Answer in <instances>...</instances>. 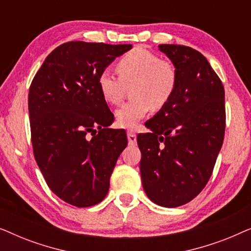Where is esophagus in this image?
I'll list each match as a JSON object with an SVG mask.
<instances>
[{
  "label": "esophagus",
  "instance_id": "obj_1",
  "mask_svg": "<svg viewBox=\"0 0 251 251\" xmlns=\"http://www.w3.org/2000/svg\"><path fill=\"white\" fill-rule=\"evenodd\" d=\"M126 136H128V142L130 145H135V144L137 143V136L135 132L132 131H128V133H126Z\"/></svg>",
  "mask_w": 251,
  "mask_h": 251
}]
</instances>
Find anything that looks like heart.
Here are the masks:
<instances>
[{"label":"heart","instance_id":"heart-1","mask_svg":"<svg viewBox=\"0 0 251 251\" xmlns=\"http://www.w3.org/2000/svg\"><path fill=\"white\" fill-rule=\"evenodd\" d=\"M119 76L109 70L100 72L97 85L108 104H118L129 87L132 99L115 111L116 122L123 128H135L151 108H162L173 97L177 87V68L170 60L160 59L145 49L130 51L116 63Z\"/></svg>","mask_w":251,"mask_h":251}]
</instances>
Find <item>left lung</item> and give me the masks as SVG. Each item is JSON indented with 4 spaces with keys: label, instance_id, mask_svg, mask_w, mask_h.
<instances>
[{
    "label": "left lung",
    "instance_id": "obj_1",
    "mask_svg": "<svg viewBox=\"0 0 251 251\" xmlns=\"http://www.w3.org/2000/svg\"><path fill=\"white\" fill-rule=\"evenodd\" d=\"M177 68L173 97L139 133L140 176L151 201L183 205L207 185L225 132V91L203 54L190 47L160 44Z\"/></svg>",
    "mask_w": 251,
    "mask_h": 251
}]
</instances>
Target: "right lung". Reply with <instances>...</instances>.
Segmentation results:
<instances>
[{"mask_svg": "<svg viewBox=\"0 0 251 251\" xmlns=\"http://www.w3.org/2000/svg\"><path fill=\"white\" fill-rule=\"evenodd\" d=\"M131 44L64 43L34 76L28 94L32 144L50 190L78 208L99 203L126 147V133L107 128L112 112L97 85L100 72Z\"/></svg>", "mask_w": 251, "mask_h": 251, "instance_id": "right-lung-1", "label": "right lung"}]
</instances>
